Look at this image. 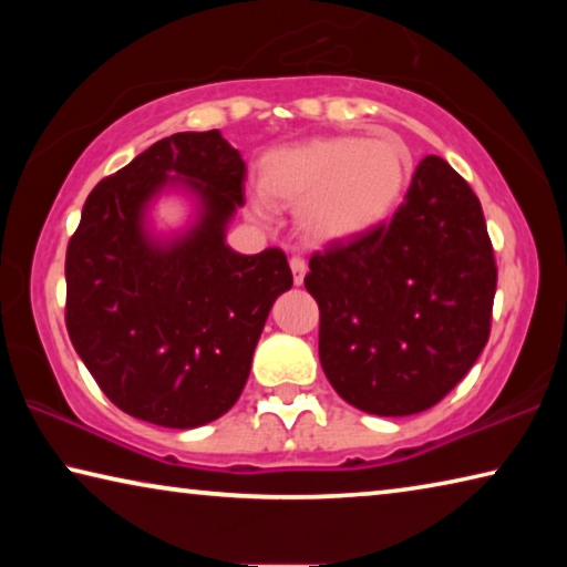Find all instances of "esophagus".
Segmentation results:
<instances>
[{"instance_id":"1","label":"esophagus","mask_w":567,"mask_h":567,"mask_svg":"<svg viewBox=\"0 0 567 567\" xmlns=\"http://www.w3.org/2000/svg\"><path fill=\"white\" fill-rule=\"evenodd\" d=\"M290 267H292V280H295V285H302V280H305V272H307V262L302 260V257H292L290 260Z\"/></svg>"}]
</instances>
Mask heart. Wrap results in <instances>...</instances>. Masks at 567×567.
<instances>
[{"mask_svg":"<svg viewBox=\"0 0 567 567\" xmlns=\"http://www.w3.org/2000/svg\"><path fill=\"white\" fill-rule=\"evenodd\" d=\"M412 172V157L392 134H334L275 150L262 162V187L252 215H270V199L295 205L297 223L315 243L368 235L395 213Z\"/></svg>","mask_w":567,"mask_h":567,"instance_id":"b5f03b06","label":"heart"}]
</instances>
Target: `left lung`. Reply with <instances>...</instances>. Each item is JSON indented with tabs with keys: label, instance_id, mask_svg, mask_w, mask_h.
I'll list each match as a JSON object with an SVG mask.
<instances>
[{
	"label": "left lung",
	"instance_id": "1",
	"mask_svg": "<svg viewBox=\"0 0 567 567\" xmlns=\"http://www.w3.org/2000/svg\"><path fill=\"white\" fill-rule=\"evenodd\" d=\"M495 285L480 199L445 159L425 157L390 223L310 257L330 385L370 415L433 408L491 338Z\"/></svg>",
	"mask_w": 567,
	"mask_h": 567
}]
</instances>
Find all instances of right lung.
<instances>
[{"label": "right lung", "mask_w": 567, "mask_h": 567, "mask_svg": "<svg viewBox=\"0 0 567 567\" xmlns=\"http://www.w3.org/2000/svg\"><path fill=\"white\" fill-rule=\"evenodd\" d=\"M245 162L219 134L177 132L90 192L66 245V332L104 395L162 427L207 425L235 405L277 297L282 249L239 255L227 223L245 205ZM196 199V223L159 238L148 205Z\"/></svg>", "instance_id": "1"}]
</instances>
